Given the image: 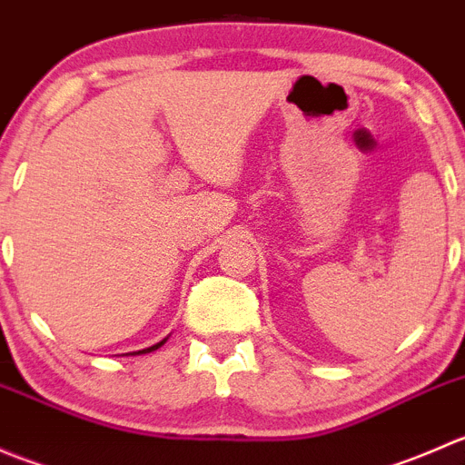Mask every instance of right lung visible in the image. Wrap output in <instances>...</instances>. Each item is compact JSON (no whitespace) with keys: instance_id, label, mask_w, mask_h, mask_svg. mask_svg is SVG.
<instances>
[{"instance_id":"obj_1","label":"right lung","mask_w":465,"mask_h":465,"mask_svg":"<svg viewBox=\"0 0 465 465\" xmlns=\"http://www.w3.org/2000/svg\"><path fill=\"white\" fill-rule=\"evenodd\" d=\"M166 341V340H163ZM163 341H159V344H154V346H150V349H143V351H137V353H150V351H154V349H159V346L163 344Z\"/></svg>"}]
</instances>
